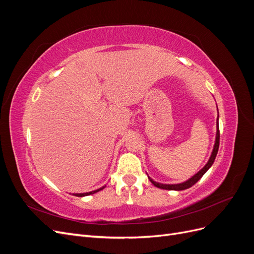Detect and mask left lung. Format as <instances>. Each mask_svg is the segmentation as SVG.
Returning <instances> with one entry per match:
<instances>
[{
    "label": "left lung",
    "instance_id": "obj_1",
    "mask_svg": "<svg viewBox=\"0 0 254 254\" xmlns=\"http://www.w3.org/2000/svg\"><path fill=\"white\" fill-rule=\"evenodd\" d=\"M218 148H219V126H218V118H217V133H216V141H215L214 149H213V152H212L209 162L205 164V166L202 168L200 172H198L194 177H191L190 180L183 182V183H180V184H161V183H158L156 181H153L152 179L149 178V177H148V178H149L150 182L153 184V186L159 188V189L168 190H187V189H189L190 187H193L194 184L205 174V172L212 166V164L214 163V161H215V158H216V156H217Z\"/></svg>",
    "mask_w": 254,
    "mask_h": 254
}]
</instances>
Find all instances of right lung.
I'll list each match as a JSON object with an SVG mask.
<instances>
[{"instance_id":"1","label":"right lung","mask_w":254,"mask_h":254,"mask_svg":"<svg viewBox=\"0 0 254 254\" xmlns=\"http://www.w3.org/2000/svg\"><path fill=\"white\" fill-rule=\"evenodd\" d=\"M104 188H102V189H98V190H93V191H89V193H83V194H75V196H77V197H82V196H88V195H91V194H94V193H96V191H99V190H102Z\"/></svg>"}]
</instances>
